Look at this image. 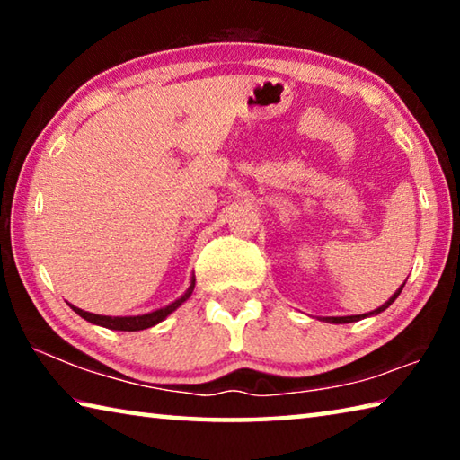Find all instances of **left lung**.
Wrapping results in <instances>:
<instances>
[{"instance_id":"left-lung-1","label":"left lung","mask_w":460,"mask_h":460,"mask_svg":"<svg viewBox=\"0 0 460 460\" xmlns=\"http://www.w3.org/2000/svg\"><path fill=\"white\" fill-rule=\"evenodd\" d=\"M403 288V286H402ZM402 288H400V290L398 292H395L394 296H392V298H389L387 302H385V305L384 306H379L377 310H373V313H369V314H357V316H331V318H324V321L326 323H337V324H345V323H353V321H359V318H365V316H371V314H379L381 313V310H385L389 305H392V302L395 300V298H398V296H400V292H402Z\"/></svg>"}]
</instances>
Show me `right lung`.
I'll list each match as a JSON object with an SVG mask.
<instances>
[{"label": "right lung", "mask_w": 460, "mask_h": 460, "mask_svg": "<svg viewBox=\"0 0 460 460\" xmlns=\"http://www.w3.org/2000/svg\"><path fill=\"white\" fill-rule=\"evenodd\" d=\"M194 290V279L189 290L182 296V298H178L172 305L166 306V308H160V310H154L150 314H142V316H99V314H93V313H84V310L76 308L71 305V308L75 310L76 314L83 316L84 321H89L93 324H101V326H107V329H113V331H144V329H150V326L158 324L164 321V318L174 313V310L182 305V302L189 298Z\"/></svg>", "instance_id": "1"}]
</instances>
